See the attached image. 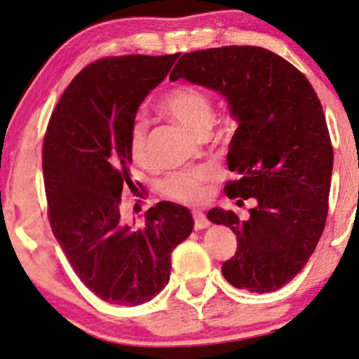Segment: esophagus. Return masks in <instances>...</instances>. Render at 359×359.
<instances>
[{
    "instance_id": "34e87169",
    "label": "esophagus",
    "mask_w": 359,
    "mask_h": 359,
    "mask_svg": "<svg viewBox=\"0 0 359 359\" xmlns=\"http://www.w3.org/2000/svg\"><path fill=\"white\" fill-rule=\"evenodd\" d=\"M194 215V219H195V229H205L210 226V222L207 219V217L200 212V210H195L192 213Z\"/></svg>"
}]
</instances>
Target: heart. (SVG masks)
Returning a JSON list of instances; mask_svg holds the SVG:
<instances>
[{
	"mask_svg": "<svg viewBox=\"0 0 359 359\" xmlns=\"http://www.w3.org/2000/svg\"><path fill=\"white\" fill-rule=\"evenodd\" d=\"M157 108L165 116L180 123L200 137L208 136L213 126V103L202 90L189 85H175L162 95ZM128 151L136 164L144 165L149 162V123L136 116L131 121L128 135ZM215 179L213 170L202 169L175 172L161 182V192L167 198L177 202L195 205L203 202L208 192V184Z\"/></svg>",
	"mask_w": 359,
	"mask_h": 359,
	"instance_id": "1",
	"label": "heart"
}]
</instances>
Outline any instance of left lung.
I'll use <instances>...</instances> for the list:
<instances>
[{
  "label": "left lung",
  "instance_id": "left-lung-1",
  "mask_svg": "<svg viewBox=\"0 0 359 359\" xmlns=\"http://www.w3.org/2000/svg\"><path fill=\"white\" fill-rule=\"evenodd\" d=\"M169 79L223 95L238 128L229 142V198H255L250 218L212 208L207 218L236 235L222 272L233 287L266 294L307 264L328 213L333 147L322 103L302 72L256 46L184 54Z\"/></svg>",
  "mask_w": 359,
  "mask_h": 359
}]
</instances>
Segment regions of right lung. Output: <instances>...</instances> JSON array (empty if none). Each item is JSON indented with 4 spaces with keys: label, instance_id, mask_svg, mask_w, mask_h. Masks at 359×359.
<instances>
[{
    "label": "right lung",
    "instance_id": "obj_1",
    "mask_svg": "<svg viewBox=\"0 0 359 359\" xmlns=\"http://www.w3.org/2000/svg\"><path fill=\"white\" fill-rule=\"evenodd\" d=\"M179 59L123 55L97 60L62 95L42 146V170L54 236L72 269L104 302L141 305L169 283L170 255L187 240V207L159 202L144 224L121 222L131 180L128 135L137 108Z\"/></svg>",
    "mask_w": 359,
    "mask_h": 359
}]
</instances>
